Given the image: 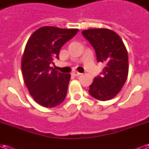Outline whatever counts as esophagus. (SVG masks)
I'll use <instances>...</instances> for the list:
<instances>
[{
    "label": "esophagus",
    "instance_id": "1",
    "mask_svg": "<svg viewBox=\"0 0 149 149\" xmlns=\"http://www.w3.org/2000/svg\"><path fill=\"white\" fill-rule=\"evenodd\" d=\"M72 75L75 76V77H79V76H81V73L78 72H72Z\"/></svg>",
    "mask_w": 149,
    "mask_h": 149
}]
</instances>
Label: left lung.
<instances>
[{"label":"left lung","mask_w":149,"mask_h":149,"mask_svg":"<svg viewBox=\"0 0 149 149\" xmlns=\"http://www.w3.org/2000/svg\"><path fill=\"white\" fill-rule=\"evenodd\" d=\"M82 35L94 48L97 62L105 64L103 72L89 85L88 93L97 100H111L121 90L128 77L127 49L120 37L108 29H87L82 31Z\"/></svg>","instance_id":"obj_1"}]
</instances>
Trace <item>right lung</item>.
<instances>
[{
  "mask_svg": "<svg viewBox=\"0 0 149 149\" xmlns=\"http://www.w3.org/2000/svg\"><path fill=\"white\" fill-rule=\"evenodd\" d=\"M78 29L45 26L38 29L28 40L21 61L24 84L35 101L53 108L65 99L71 76L53 68L61 47L77 33Z\"/></svg>",
  "mask_w": 149,
  "mask_h": 149,
  "instance_id": "add662e5",
  "label": "right lung"
}]
</instances>
